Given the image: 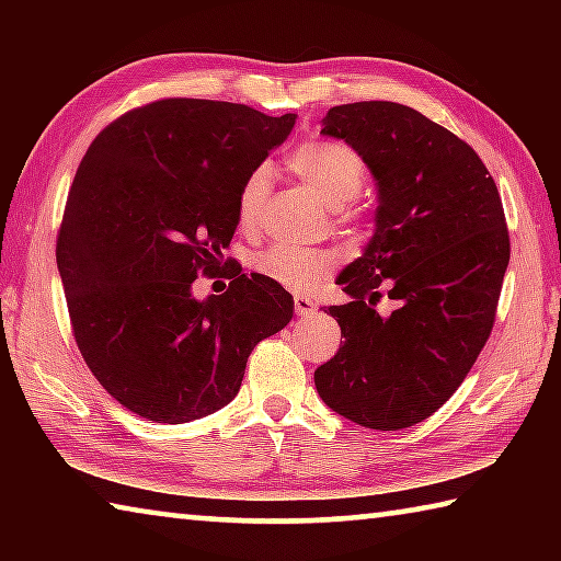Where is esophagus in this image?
<instances>
[{
  "label": "esophagus",
  "mask_w": 561,
  "mask_h": 561,
  "mask_svg": "<svg viewBox=\"0 0 561 561\" xmlns=\"http://www.w3.org/2000/svg\"><path fill=\"white\" fill-rule=\"evenodd\" d=\"M314 309H317V304L311 301L307 294H297V297H294V311H297V314H301V317L314 314Z\"/></svg>",
  "instance_id": "esophagus-1"
}]
</instances>
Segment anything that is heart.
<instances>
[{
    "label": "heart",
    "instance_id": "1",
    "mask_svg": "<svg viewBox=\"0 0 561 561\" xmlns=\"http://www.w3.org/2000/svg\"><path fill=\"white\" fill-rule=\"evenodd\" d=\"M291 173L301 178L327 207L339 217H348V203H354L366 183V165L354 148L334 140H311L294 150L289 158ZM270 190V168H254L244 180L237 201V217L242 225H252L262 213ZM254 267L264 277L289 289H309L324 279L334 267V257L324 250H309L299 244H272L254 260Z\"/></svg>",
    "mask_w": 561,
    "mask_h": 561
}]
</instances>
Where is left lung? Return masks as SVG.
Listing matches in <instances>:
<instances>
[{"instance_id": "8db88e82", "label": "left lung", "mask_w": 561, "mask_h": 561, "mask_svg": "<svg viewBox=\"0 0 561 561\" xmlns=\"http://www.w3.org/2000/svg\"><path fill=\"white\" fill-rule=\"evenodd\" d=\"M321 136L356 150L378 205L364 254L336 277L348 301L324 309L344 346L317 391L364 428H411L458 391L492 331L510 262L497 185L465 140L401 103L334 106ZM383 290L391 316L375 311Z\"/></svg>"}]
</instances>
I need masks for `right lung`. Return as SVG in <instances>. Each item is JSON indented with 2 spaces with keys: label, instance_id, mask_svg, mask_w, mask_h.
Returning a JSON list of instances; mask_svg holds the SVG:
<instances>
[{
  "label": "right lung",
  "instance_id": "obj_1",
  "mask_svg": "<svg viewBox=\"0 0 561 561\" xmlns=\"http://www.w3.org/2000/svg\"><path fill=\"white\" fill-rule=\"evenodd\" d=\"M294 113L165 99L128 111L89 146L56 240L76 344L99 383L140 417L190 423L242 386L262 339L291 321L294 299L264 274L193 297L237 230L244 180L279 148Z\"/></svg>",
  "mask_w": 561,
  "mask_h": 561
}]
</instances>
